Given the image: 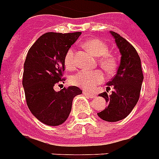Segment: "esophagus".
Masks as SVG:
<instances>
[{"mask_svg": "<svg viewBox=\"0 0 159 159\" xmlns=\"http://www.w3.org/2000/svg\"><path fill=\"white\" fill-rule=\"evenodd\" d=\"M84 96H86L89 98H95V97H97V95L94 93H89V92H86V91H84Z\"/></svg>", "mask_w": 159, "mask_h": 159, "instance_id": "1", "label": "esophagus"}]
</instances>
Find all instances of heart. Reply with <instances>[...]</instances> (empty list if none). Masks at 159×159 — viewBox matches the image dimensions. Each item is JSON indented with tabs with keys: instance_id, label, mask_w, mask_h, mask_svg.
Here are the masks:
<instances>
[{
	"instance_id": "heart-1",
	"label": "heart",
	"mask_w": 159,
	"mask_h": 159,
	"mask_svg": "<svg viewBox=\"0 0 159 159\" xmlns=\"http://www.w3.org/2000/svg\"><path fill=\"white\" fill-rule=\"evenodd\" d=\"M85 46L97 56L99 59L100 65L106 70H113L115 68L116 62L113 56L108 54V47L106 44L98 39L88 40ZM65 67L69 70L76 68V53L75 48H69L64 56ZM71 83L75 86L83 89L84 91H93L98 84L103 83L105 75L101 70H80L71 77Z\"/></svg>"
}]
</instances>
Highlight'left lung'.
Listing matches in <instances>:
<instances>
[{
    "instance_id": "1",
    "label": "left lung",
    "mask_w": 159,
    "mask_h": 159,
    "mask_svg": "<svg viewBox=\"0 0 159 159\" xmlns=\"http://www.w3.org/2000/svg\"><path fill=\"white\" fill-rule=\"evenodd\" d=\"M110 33L115 40L121 58L117 74L107 83V92L99 94L108 106L97 115L107 122H117L128 116L136 105L144 77L141 59L135 47L119 34L113 31ZM111 88L114 89L112 94L107 95Z\"/></svg>"
}]
</instances>
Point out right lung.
Instances as JSON below:
<instances>
[{"label": "right lung", "mask_w": 159, "mask_h": 159, "mask_svg": "<svg viewBox=\"0 0 159 159\" xmlns=\"http://www.w3.org/2000/svg\"><path fill=\"white\" fill-rule=\"evenodd\" d=\"M81 32L42 34L28 52L24 66L23 86L26 102L34 116L50 126L62 125L71 112L74 97L82 91L77 86L56 91L65 79L64 56Z\"/></svg>", "instance_id": "obj_1"}]
</instances>
